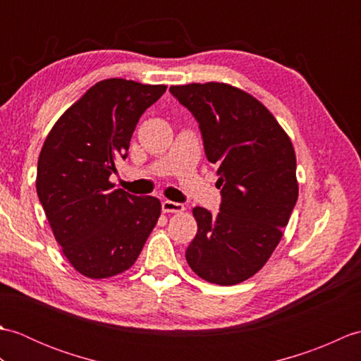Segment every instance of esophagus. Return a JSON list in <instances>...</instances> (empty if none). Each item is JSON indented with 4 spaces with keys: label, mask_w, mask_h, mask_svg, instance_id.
Wrapping results in <instances>:
<instances>
[{
    "label": "esophagus",
    "mask_w": 361,
    "mask_h": 361,
    "mask_svg": "<svg viewBox=\"0 0 361 361\" xmlns=\"http://www.w3.org/2000/svg\"><path fill=\"white\" fill-rule=\"evenodd\" d=\"M183 209H185V206H183L181 203H175V202H163V211L164 212H181Z\"/></svg>",
    "instance_id": "1"
}]
</instances>
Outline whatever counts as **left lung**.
Masks as SVG:
<instances>
[{
	"label": "left lung",
	"mask_w": 361,
	"mask_h": 361,
	"mask_svg": "<svg viewBox=\"0 0 361 361\" xmlns=\"http://www.w3.org/2000/svg\"><path fill=\"white\" fill-rule=\"evenodd\" d=\"M171 93L198 121L221 189L217 214L192 209L198 229L186 260L202 279L234 286L255 276L282 239L298 200L293 144L267 106L239 88L208 82Z\"/></svg>",
	"instance_id": "1"
}]
</instances>
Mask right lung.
I'll use <instances>...</instances> for the list:
<instances>
[{
    "instance_id": "obj_1",
    "label": "right lung",
    "mask_w": 361,
    "mask_h": 361,
    "mask_svg": "<svg viewBox=\"0 0 361 361\" xmlns=\"http://www.w3.org/2000/svg\"><path fill=\"white\" fill-rule=\"evenodd\" d=\"M166 85L106 79L54 124L38 158L37 194L63 255L80 274L128 270L155 228L161 203L113 189L114 161L127 158L141 114Z\"/></svg>"
}]
</instances>
